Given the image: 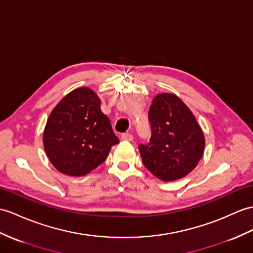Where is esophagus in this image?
<instances>
[{
    "label": "esophagus",
    "mask_w": 253,
    "mask_h": 253,
    "mask_svg": "<svg viewBox=\"0 0 253 253\" xmlns=\"http://www.w3.org/2000/svg\"><path fill=\"white\" fill-rule=\"evenodd\" d=\"M121 138H122V140H124V141H132V139H133L132 134H131L130 132H125V133H123Z\"/></svg>",
    "instance_id": "1"
}]
</instances>
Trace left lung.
I'll list each match as a JSON object with an SVG mask.
<instances>
[{
    "label": "left lung",
    "instance_id": "8db88e82",
    "mask_svg": "<svg viewBox=\"0 0 253 253\" xmlns=\"http://www.w3.org/2000/svg\"><path fill=\"white\" fill-rule=\"evenodd\" d=\"M151 139L139 144L145 168L163 181L183 178L196 167L204 154L202 128L190 109L172 93H161L149 111Z\"/></svg>",
    "mask_w": 253,
    "mask_h": 253
}]
</instances>
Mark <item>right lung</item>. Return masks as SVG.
Masks as SVG:
<instances>
[{
	"label": "right lung",
	"mask_w": 253,
	"mask_h": 253,
	"mask_svg": "<svg viewBox=\"0 0 253 253\" xmlns=\"http://www.w3.org/2000/svg\"><path fill=\"white\" fill-rule=\"evenodd\" d=\"M43 141L55 168L74 177L97 168L120 142L100 110V99L86 87L70 92L51 111Z\"/></svg>",
	"instance_id": "obj_1"
}]
</instances>
